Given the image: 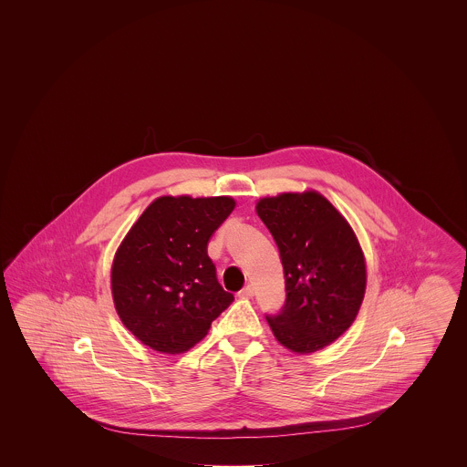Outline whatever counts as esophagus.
<instances>
[{
	"label": "esophagus",
	"mask_w": 467,
	"mask_h": 467,
	"mask_svg": "<svg viewBox=\"0 0 467 467\" xmlns=\"http://www.w3.org/2000/svg\"><path fill=\"white\" fill-rule=\"evenodd\" d=\"M238 296H240L242 299H250V297L254 296V287H252V285H246V287H244V289L238 292Z\"/></svg>",
	"instance_id": "1"
}]
</instances>
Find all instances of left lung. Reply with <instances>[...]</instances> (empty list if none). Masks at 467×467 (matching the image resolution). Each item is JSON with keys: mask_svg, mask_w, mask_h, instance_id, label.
Returning <instances> with one entry per match:
<instances>
[{"mask_svg": "<svg viewBox=\"0 0 467 467\" xmlns=\"http://www.w3.org/2000/svg\"><path fill=\"white\" fill-rule=\"evenodd\" d=\"M255 212L278 244L287 299L267 324L294 354H313L356 320L366 292V259L357 234L317 191L261 198Z\"/></svg>", "mask_w": 467, "mask_h": 467, "instance_id": "left-lung-1", "label": "left lung"}]
</instances>
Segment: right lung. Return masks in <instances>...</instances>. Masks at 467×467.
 <instances>
[{"mask_svg": "<svg viewBox=\"0 0 467 467\" xmlns=\"http://www.w3.org/2000/svg\"><path fill=\"white\" fill-rule=\"evenodd\" d=\"M231 196H161L119 244L111 297L122 324L161 354H183L233 301L217 280L208 242L231 215Z\"/></svg>", "mask_w": 467, "mask_h": 467, "instance_id": "add662e5", "label": "right lung"}]
</instances>
